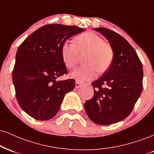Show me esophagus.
<instances>
[{
	"instance_id": "obj_1",
	"label": "esophagus",
	"mask_w": 154,
	"mask_h": 154,
	"mask_svg": "<svg viewBox=\"0 0 154 154\" xmlns=\"http://www.w3.org/2000/svg\"><path fill=\"white\" fill-rule=\"evenodd\" d=\"M82 85H83L82 82H79V81H76V82H75V88H80V87L82 86Z\"/></svg>"
}]
</instances>
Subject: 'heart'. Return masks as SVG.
<instances>
[{"label": "heart", "mask_w": 154, "mask_h": 154, "mask_svg": "<svg viewBox=\"0 0 154 154\" xmlns=\"http://www.w3.org/2000/svg\"><path fill=\"white\" fill-rule=\"evenodd\" d=\"M84 64L71 73V77L79 82L90 80L95 77L97 72L104 73L113 62L112 47L103 38L94 32H85L74 38V44L64 42L61 47V55L66 68L72 69L79 56Z\"/></svg>", "instance_id": "heart-1"}]
</instances>
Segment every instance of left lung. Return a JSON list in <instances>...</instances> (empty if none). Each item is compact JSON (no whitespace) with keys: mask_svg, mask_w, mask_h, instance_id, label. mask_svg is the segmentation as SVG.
Segmentation results:
<instances>
[{"mask_svg":"<svg viewBox=\"0 0 154 154\" xmlns=\"http://www.w3.org/2000/svg\"><path fill=\"white\" fill-rule=\"evenodd\" d=\"M94 30L108 40L114 51L113 62L101 77L92 83L94 95L85 102L87 115L98 125L121 121L132 112L143 90L142 63L127 40L105 28ZM106 87L103 88L102 85Z\"/></svg>","mask_w":154,"mask_h":154,"instance_id":"left-lung-1","label":"left lung"}]
</instances>
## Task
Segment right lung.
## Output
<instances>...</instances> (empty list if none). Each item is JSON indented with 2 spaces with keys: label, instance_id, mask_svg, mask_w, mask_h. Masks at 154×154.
<instances>
[{
  "label": "right lung",
  "instance_id": "obj_1",
  "mask_svg": "<svg viewBox=\"0 0 154 154\" xmlns=\"http://www.w3.org/2000/svg\"><path fill=\"white\" fill-rule=\"evenodd\" d=\"M82 31L84 29L76 26L49 24L33 32L19 46L13 83L18 105L31 117L38 120L54 117L65 94L75 88L73 79H56L67 74L62 45Z\"/></svg>",
  "mask_w": 154,
  "mask_h": 154
}]
</instances>
